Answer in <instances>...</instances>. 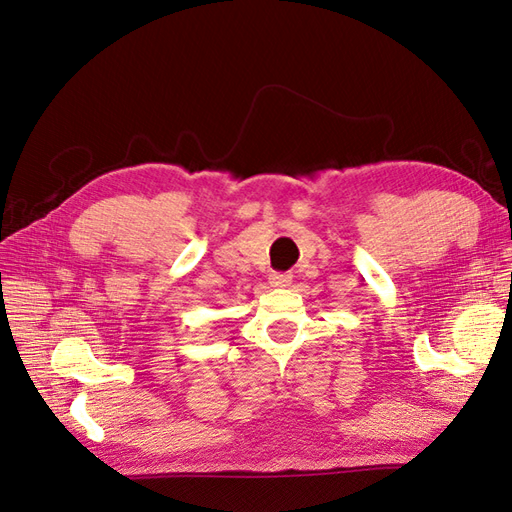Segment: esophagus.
I'll return each instance as SVG.
<instances>
[{
	"instance_id": "1",
	"label": "esophagus",
	"mask_w": 512,
	"mask_h": 512,
	"mask_svg": "<svg viewBox=\"0 0 512 512\" xmlns=\"http://www.w3.org/2000/svg\"><path fill=\"white\" fill-rule=\"evenodd\" d=\"M290 282H292V275L290 273H271L269 275V284L271 286L284 288V286H290Z\"/></svg>"
}]
</instances>
